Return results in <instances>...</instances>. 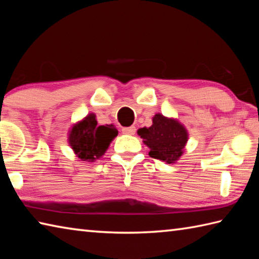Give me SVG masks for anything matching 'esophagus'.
<instances>
[{"label": "esophagus", "instance_id": "esophagus-1", "mask_svg": "<svg viewBox=\"0 0 259 259\" xmlns=\"http://www.w3.org/2000/svg\"><path fill=\"white\" fill-rule=\"evenodd\" d=\"M122 133L125 135H135L136 133V126L131 125V126H124L122 128Z\"/></svg>", "mask_w": 259, "mask_h": 259}]
</instances>
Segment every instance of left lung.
Here are the masks:
<instances>
[{
  "label": "left lung",
  "instance_id": "obj_1",
  "mask_svg": "<svg viewBox=\"0 0 259 259\" xmlns=\"http://www.w3.org/2000/svg\"><path fill=\"white\" fill-rule=\"evenodd\" d=\"M137 134L150 148L149 156L167 164L175 163L183 155L189 138L183 124L159 113L155 114L151 126L140 128Z\"/></svg>",
  "mask_w": 259,
  "mask_h": 259
}]
</instances>
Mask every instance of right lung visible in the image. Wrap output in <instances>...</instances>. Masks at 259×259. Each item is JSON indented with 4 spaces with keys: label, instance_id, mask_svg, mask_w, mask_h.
Returning <instances> with one entry per match:
<instances>
[{
    "label": "right lung",
    "instance_id": "right-lung-1",
    "mask_svg": "<svg viewBox=\"0 0 259 259\" xmlns=\"http://www.w3.org/2000/svg\"><path fill=\"white\" fill-rule=\"evenodd\" d=\"M116 136L118 130L114 125H99L92 113L73 125L68 143L78 158L83 161H95L105 154Z\"/></svg>",
    "mask_w": 259,
    "mask_h": 259
}]
</instances>
